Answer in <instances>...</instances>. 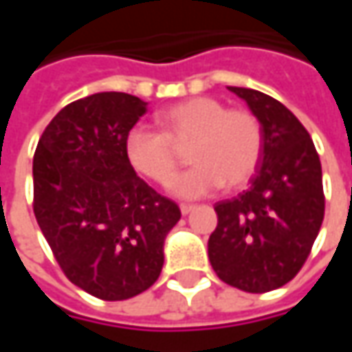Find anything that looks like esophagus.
Listing matches in <instances>:
<instances>
[{"instance_id": "esophagus-1", "label": "esophagus", "mask_w": 352, "mask_h": 352, "mask_svg": "<svg viewBox=\"0 0 352 352\" xmlns=\"http://www.w3.org/2000/svg\"><path fill=\"white\" fill-rule=\"evenodd\" d=\"M194 210H196V206H190V204H182V206H180L182 215H188V213H192Z\"/></svg>"}]
</instances>
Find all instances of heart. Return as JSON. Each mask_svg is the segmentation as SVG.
I'll use <instances>...</instances> for the list:
<instances>
[{
    "label": "heart",
    "mask_w": 352,
    "mask_h": 352,
    "mask_svg": "<svg viewBox=\"0 0 352 352\" xmlns=\"http://www.w3.org/2000/svg\"><path fill=\"white\" fill-rule=\"evenodd\" d=\"M160 133L133 127L125 137V156L133 170L156 184H168L176 168V148H188L196 166L170 184L182 199L210 196L217 188L236 190L249 182L263 156V127L245 109H229L213 98H192L156 116Z\"/></svg>",
    "instance_id": "heart-1"
}]
</instances>
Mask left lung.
<instances>
[{
    "label": "left lung",
    "instance_id": "1",
    "mask_svg": "<svg viewBox=\"0 0 352 352\" xmlns=\"http://www.w3.org/2000/svg\"><path fill=\"white\" fill-rule=\"evenodd\" d=\"M229 89L263 127V156L250 188L215 204L208 241L215 274L250 294L276 290L300 272L323 223L321 162L309 133L286 105L250 88Z\"/></svg>",
    "mask_w": 352,
    "mask_h": 352
}]
</instances>
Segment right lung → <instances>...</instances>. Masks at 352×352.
<instances>
[{
	"label": "right lung",
	"mask_w": 352,
	"mask_h": 352,
	"mask_svg": "<svg viewBox=\"0 0 352 352\" xmlns=\"http://www.w3.org/2000/svg\"><path fill=\"white\" fill-rule=\"evenodd\" d=\"M148 103L102 91L60 109L33 158L34 217L64 274L119 302L155 284L180 208L137 176L125 137Z\"/></svg>",
	"instance_id": "right-lung-1"
}]
</instances>
